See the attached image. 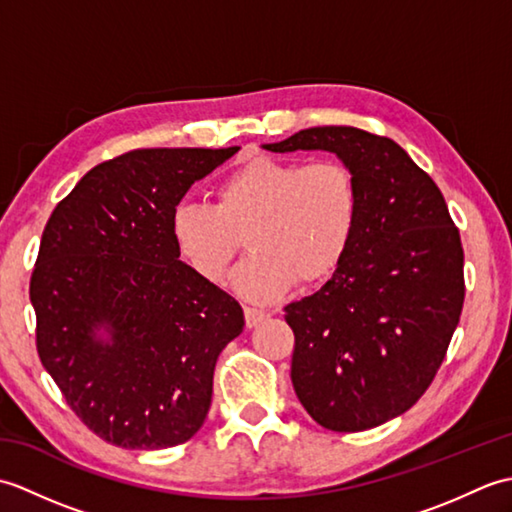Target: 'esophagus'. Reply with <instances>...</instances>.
<instances>
[{"label": "esophagus", "instance_id": "1", "mask_svg": "<svg viewBox=\"0 0 512 512\" xmlns=\"http://www.w3.org/2000/svg\"><path fill=\"white\" fill-rule=\"evenodd\" d=\"M244 317H246L248 328H257V325L264 323L270 314L264 310H257V308H244Z\"/></svg>", "mask_w": 512, "mask_h": 512}]
</instances>
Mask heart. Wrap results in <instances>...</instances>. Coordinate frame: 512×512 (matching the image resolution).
I'll use <instances>...</instances> for the list:
<instances>
[{"label":"heart","mask_w":512,"mask_h":512,"mask_svg":"<svg viewBox=\"0 0 512 512\" xmlns=\"http://www.w3.org/2000/svg\"><path fill=\"white\" fill-rule=\"evenodd\" d=\"M361 195L341 160L255 156L217 182L215 204L180 202L169 235L200 279L222 284L244 237L250 257L237 268L239 295L268 303L328 277L341 264L358 226Z\"/></svg>","instance_id":"b5f03b06"}]
</instances>
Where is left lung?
I'll return each mask as SVG.
<instances>
[{"instance_id": "8db88e82", "label": "left lung", "mask_w": 512, "mask_h": 512, "mask_svg": "<svg viewBox=\"0 0 512 512\" xmlns=\"http://www.w3.org/2000/svg\"><path fill=\"white\" fill-rule=\"evenodd\" d=\"M275 154L330 151L352 169L358 226L332 277L288 303L290 378L321 427L365 431L427 391L458 328L464 253L440 189L394 140L356 127H310Z\"/></svg>"}]
</instances>
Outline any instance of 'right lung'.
<instances>
[{
	"mask_svg": "<svg viewBox=\"0 0 512 512\" xmlns=\"http://www.w3.org/2000/svg\"><path fill=\"white\" fill-rule=\"evenodd\" d=\"M239 147L136 149L76 182L43 228L30 301L37 350L105 442L158 451L206 420L217 356L244 310L180 262L171 211Z\"/></svg>",
	"mask_w": 512,
	"mask_h": 512,
	"instance_id": "add662e5",
	"label": "right lung"
}]
</instances>
